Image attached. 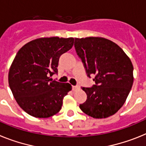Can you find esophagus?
Here are the masks:
<instances>
[{"instance_id": "obj_1", "label": "esophagus", "mask_w": 146, "mask_h": 146, "mask_svg": "<svg viewBox=\"0 0 146 146\" xmlns=\"http://www.w3.org/2000/svg\"><path fill=\"white\" fill-rule=\"evenodd\" d=\"M79 90V86H73V90L77 91Z\"/></svg>"}]
</instances>
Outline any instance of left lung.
I'll return each mask as SVG.
<instances>
[{"mask_svg": "<svg viewBox=\"0 0 146 146\" xmlns=\"http://www.w3.org/2000/svg\"><path fill=\"white\" fill-rule=\"evenodd\" d=\"M75 48L82 59L87 76L96 84L82 87L87 101L79 105L93 118H106L124 104L134 82L131 59L114 42L99 36L75 38Z\"/></svg>", "mask_w": 146, "mask_h": 146, "instance_id": "8db88e82", "label": "left lung"}]
</instances>
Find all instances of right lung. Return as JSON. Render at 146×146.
Here are the masks:
<instances>
[{
  "mask_svg": "<svg viewBox=\"0 0 146 146\" xmlns=\"http://www.w3.org/2000/svg\"><path fill=\"white\" fill-rule=\"evenodd\" d=\"M74 38H37L18 50L9 70V84L23 110L47 118L60 111L63 98L72 90L69 83L53 81L60 56L72 48Z\"/></svg>",
  "mask_w": 146,
  "mask_h": 146,
  "instance_id": "add662e5",
  "label": "right lung"
}]
</instances>
